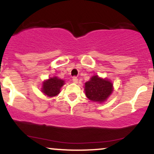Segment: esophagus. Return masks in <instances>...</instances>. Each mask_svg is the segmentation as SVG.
<instances>
[{
  "instance_id": "esophagus-1",
  "label": "esophagus",
  "mask_w": 154,
  "mask_h": 154,
  "mask_svg": "<svg viewBox=\"0 0 154 154\" xmlns=\"http://www.w3.org/2000/svg\"><path fill=\"white\" fill-rule=\"evenodd\" d=\"M72 81H73L75 83H77V82H78V79H77V77H73V78H72Z\"/></svg>"
}]
</instances>
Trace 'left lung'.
I'll return each instance as SVG.
<instances>
[{"mask_svg":"<svg viewBox=\"0 0 154 154\" xmlns=\"http://www.w3.org/2000/svg\"><path fill=\"white\" fill-rule=\"evenodd\" d=\"M85 95L91 100L95 102L105 101L113 91L112 83L106 79H101L95 75L85 82Z\"/></svg>","mask_w":154,"mask_h":154,"instance_id":"obj_1","label":"left lung"}]
</instances>
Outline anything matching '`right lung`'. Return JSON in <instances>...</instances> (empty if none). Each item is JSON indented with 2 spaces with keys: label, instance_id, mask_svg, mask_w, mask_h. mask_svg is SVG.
Here are the masks:
<instances>
[{
  "label": "right lung",
  "instance_id": "add662e5",
  "mask_svg": "<svg viewBox=\"0 0 154 154\" xmlns=\"http://www.w3.org/2000/svg\"><path fill=\"white\" fill-rule=\"evenodd\" d=\"M64 84V81L57 78L56 77H52L45 81L43 84L42 91L48 96H55L58 95L60 92L61 86Z\"/></svg>",
  "mask_w": 154,
  "mask_h": 154
}]
</instances>
